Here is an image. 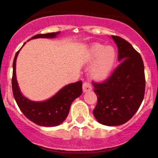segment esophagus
<instances>
[{
	"label": "esophagus",
	"instance_id": "esophagus-1",
	"mask_svg": "<svg viewBox=\"0 0 158 158\" xmlns=\"http://www.w3.org/2000/svg\"><path fill=\"white\" fill-rule=\"evenodd\" d=\"M82 90L83 92H89V91H91L92 90V85L91 84L89 83V82H85L82 85Z\"/></svg>",
	"mask_w": 158,
	"mask_h": 158
}]
</instances>
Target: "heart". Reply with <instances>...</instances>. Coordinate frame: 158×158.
I'll return each mask as SVG.
<instances>
[{
    "label": "heart",
    "instance_id": "obj_1",
    "mask_svg": "<svg viewBox=\"0 0 158 158\" xmlns=\"http://www.w3.org/2000/svg\"><path fill=\"white\" fill-rule=\"evenodd\" d=\"M116 59V52L113 46H104L95 44L89 49L87 61L94 62L89 69L93 79L102 81L106 79L111 73Z\"/></svg>",
    "mask_w": 158,
    "mask_h": 158
}]
</instances>
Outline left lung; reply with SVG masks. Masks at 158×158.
Masks as SVG:
<instances>
[{
    "mask_svg": "<svg viewBox=\"0 0 158 158\" xmlns=\"http://www.w3.org/2000/svg\"><path fill=\"white\" fill-rule=\"evenodd\" d=\"M120 62L108 79L93 82L97 104L93 113L106 126H119L134 116L145 93L144 66L140 53L123 38L112 35Z\"/></svg>",
    "mask_w": 158,
    "mask_h": 158,
    "instance_id": "obj_1",
    "label": "left lung"
}]
</instances>
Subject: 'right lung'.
<instances>
[{
    "mask_svg": "<svg viewBox=\"0 0 158 158\" xmlns=\"http://www.w3.org/2000/svg\"><path fill=\"white\" fill-rule=\"evenodd\" d=\"M59 33L60 32L58 31L43 35L39 34L33 36L31 39L38 38H56ZM19 51L17 52L14 59L12 76V91L18 107L23 114L35 124L42 127L58 126L66 119L72 102L82 94V81L65 85L48 100L43 102L30 100L21 94L17 82L15 66Z\"/></svg>",
    "mask_w": 158,
    "mask_h": 158,
    "instance_id": "right-lung-1",
    "label": "right lung"
}]
</instances>
